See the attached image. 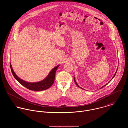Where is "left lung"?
Segmentation results:
<instances>
[{
    "label": "left lung",
    "mask_w": 128,
    "mask_h": 128,
    "mask_svg": "<svg viewBox=\"0 0 128 128\" xmlns=\"http://www.w3.org/2000/svg\"><path fill=\"white\" fill-rule=\"evenodd\" d=\"M118 68H117V70H116V72H115V74H114V76H113V77H112V79H111V80H110V82H108V83H107V84H106V85H104V86H102V87H101V88H100V89H101V88H103V87H104V86H106V85H107V84H108V83H110V81H111V80H112V79H113V78H114V76H115V75H116V72H117V70H118ZM74 82H75V84H76V85H77V86H78V87H79V88H81V89H82V88H81V87H79V85H78V84H77V82H76V81H75V78H74Z\"/></svg>",
    "instance_id": "8db88e82"
}]
</instances>
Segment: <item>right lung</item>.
I'll return each mask as SVG.
<instances>
[{
    "label": "right lung",
    "mask_w": 128,
    "mask_h": 128,
    "mask_svg": "<svg viewBox=\"0 0 128 128\" xmlns=\"http://www.w3.org/2000/svg\"><path fill=\"white\" fill-rule=\"evenodd\" d=\"M10 65L12 73L13 74L14 77L18 82L27 89L32 91H40L46 90L49 88L53 85L55 80V74L56 70L60 66V65H58L53 68L51 70L50 73H49V74L47 75V76L42 81L32 83L25 81L22 80V79L20 78L14 72L11 62H10Z\"/></svg>",
    "instance_id": "right-lung-1"
}]
</instances>
